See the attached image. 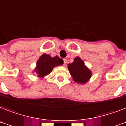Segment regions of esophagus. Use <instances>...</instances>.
<instances>
[{"label": "esophagus", "instance_id": "obj_1", "mask_svg": "<svg viewBox=\"0 0 126 126\" xmlns=\"http://www.w3.org/2000/svg\"><path fill=\"white\" fill-rule=\"evenodd\" d=\"M63 61H64V66H66V59H64V60H63Z\"/></svg>", "mask_w": 126, "mask_h": 126}]
</instances>
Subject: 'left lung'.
Here are the masks:
<instances>
[{
    "label": "left lung",
    "instance_id": "8db88e82",
    "mask_svg": "<svg viewBox=\"0 0 126 126\" xmlns=\"http://www.w3.org/2000/svg\"><path fill=\"white\" fill-rule=\"evenodd\" d=\"M68 68L73 80L79 84H86L90 81L92 72L85 65L80 57L77 56L72 63L68 64Z\"/></svg>",
    "mask_w": 126,
    "mask_h": 126
}]
</instances>
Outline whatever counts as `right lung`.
I'll return each instance as SVG.
<instances>
[{
    "mask_svg": "<svg viewBox=\"0 0 126 126\" xmlns=\"http://www.w3.org/2000/svg\"><path fill=\"white\" fill-rule=\"evenodd\" d=\"M63 64V61L60 57H51L49 54H43L36 62V66L32 72L35 73L40 79H43L51 73L54 67Z\"/></svg>",
    "mask_w": 126,
    "mask_h": 126,
    "instance_id": "right-lung-1",
    "label": "right lung"
}]
</instances>
